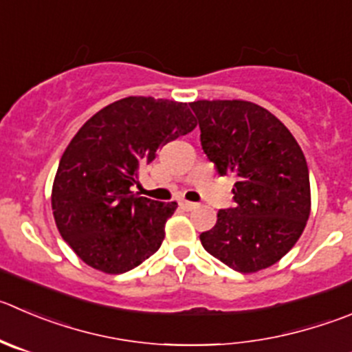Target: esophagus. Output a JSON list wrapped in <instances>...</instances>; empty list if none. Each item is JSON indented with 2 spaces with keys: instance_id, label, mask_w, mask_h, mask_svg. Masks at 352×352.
I'll return each mask as SVG.
<instances>
[{
  "instance_id": "obj_1",
  "label": "esophagus",
  "mask_w": 352,
  "mask_h": 352,
  "mask_svg": "<svg viewBox=\"0 0 352 352\" xmlns=\"http://www.w3.org/2000/svg\"><path fill=\"white\" fill-rule=\"evenodd\" d=\"M179 206H182L185 210H193L197 207V204L188 202V200H182V202H179Z\"/></svg>"
}]
</instances>
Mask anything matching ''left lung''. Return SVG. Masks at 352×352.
<instances>
[{
  "label": "left lung",
  "instance_id": "8db88e82",
  "mask_svg": "<svg viewBox=\"0 0 352 352\" xmlns=\"http://www.w3.org/2000/svg\"><path fill=\"white\" fill-rule=\"evenodd\" d=\"M204 153L221 176L233 174L235 206L200 235L204 249L240 273L278 263L302 235L311 209L309 170L292 133L243 100L190 103Z\"/></svg>",
  "mask_w": 352,
  "mask_h": 352
}]
</instances>
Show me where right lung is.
Masks as SVG:
<instances>
[{"label":"right lung","mask_w":352,"mask_h":352,"mask_svg":"<svg viewBox=\"0 0 352 352\" xmlns=\"http://www.w3.org/2000/svg\"><path fill=\"white\" fill-rule=\"evenodd\" d=\"M195 126L186 103L128 96L74 136L56 169L52 209L62 239L88 266L126 273L159 250L178 204L138 197L131 186L160 146Z\"/></svg>","instance_id":"right-lung-1"}]
</instances>
